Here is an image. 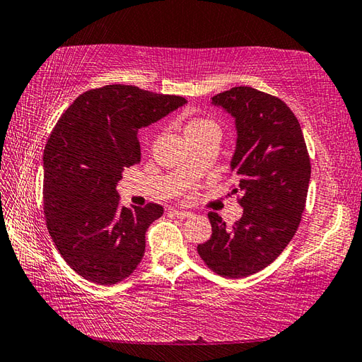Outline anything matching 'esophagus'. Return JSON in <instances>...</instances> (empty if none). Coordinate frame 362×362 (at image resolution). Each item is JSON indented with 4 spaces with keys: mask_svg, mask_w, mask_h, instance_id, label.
<instances>
[{
    "mask_svg": "<svg viewBox=\"0 0 362 362\" xmlns=\"http://www.w3.org/2000/svg\"><path fill=\"white\" fill-rule=\"evenodd\" d=\"M171 213L174 214V216H177V218H179V219H188V218H191V216H193V213H191V211L175 210V209H173V210H171Z\"/></svg>",
    "mask_w": 362,
    "mask_h": 362,
    "instance_id": "34e87169",
    "label": "esophagus"
}]
</instances>
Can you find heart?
I'll list each match as a JSON object with an SVG mask.
<instances>
[{
	"instance_id": "1",
	"label": "heart",
	"mask_w": 362,
	"mask_h": 362,
	"mask_svg": "<svg viewBox=\"0 0 362 362\" xmlns=\"http://www.w3.org/2000/svg\"><path fill=\"white\" fill-rule=\"evenodd\" d=\"M206 124H213V122L209 121V119H194V121L189 122L187 129H196V127H202V126H206Z\"/></svg>"
}]
</instances>
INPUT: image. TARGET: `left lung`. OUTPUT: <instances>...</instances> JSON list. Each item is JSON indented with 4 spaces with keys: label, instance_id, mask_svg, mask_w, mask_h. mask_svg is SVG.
Wrapping results in <instances>:
<instances>
[{
    "label": "left lung",
    "instance_id": "left-lung-1",
    "mask_svg": "<svg viewBox=\"0 0 362 362\" xmlns=\"http://www.w3.org/2000/svg\"><path fill=\"white\" fill-rule=\"evenodd\" d=\"M211 104L235 119L230 168L244 211L230 228L209 213L211 238L197 252L213 272L244 279L271 264L296 235L311 179L310 156L302 127L281 99L233 87Z\"/></svg>",
    "mask_w": 362,
    "mask_h": 362
}]
</instances>
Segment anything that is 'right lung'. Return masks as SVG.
<instances>
[{
  "label": "right lung",
  "mask_w": 362,
  "mask_h": 362,
  "mask_svg": "<svg viewBox=\"0 0 362 362\" xmlns=\"http://www.w3.org/2000/svg\"><path fill=\"white\" fill-rule=\"evenodd\" d=\"M183 104L115 83L82 93L57 121L43 152V210L59 253L83 279L109 286L140 264L146 230L163 206H121L117 185L140 161L138 130Z\"/></svg>",
  "instance_id": "1"
}]
</instances>
